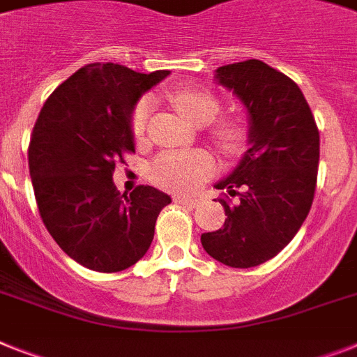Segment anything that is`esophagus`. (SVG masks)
<instances>
[{"label": "esophagus", "instance_id": "obj_1", "mask_svg": "<svg viewBox=\"0 0 357 357\" xmlns=\"http://www.w3.org/2000/svg\"><path fill=\"white\" fill-rule=\"evenodd\" d=\"M176 202V204H184V206H191V208H195L197 204H199V199L197 197H184V195H176L175 199H173Z\"/></svg>", "mask_w": 357, "mask_h": 357}]
</instances>
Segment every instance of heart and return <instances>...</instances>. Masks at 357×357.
<instances>
[{
    "mask_svg": "<svg viewBox=\"0 0 357 357\" xmlns=\"http://www.w3.org/2000/svg\"><path fill=\"white\" fill-rule=\"evenodd\" d=\"M175 107L193 123H206L219 113L220 104L210 91L197 87H181L172 94ZM151 104L142 98L135 105L131 128L135 137H142L149 119ZM211 138L226 153H237L244 146V129L235 120H222L211 129ZM215 162L206 151H169L164 153L151 166V178L162 188L173 191L197 190L213 173Z\"/></svg>",
    "mask_w": 357,
    "mask_h": 357,
    "instance_id": "obj_1",
    "label": "heart"
}]
</instances>
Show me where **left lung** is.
Here are the masks:
<instances>
[{
    "label": "left lung",
    "instance_id": "8db88e82",
    "mask_svg": "<svg viewBox=\"0 0 357 357\" xmlns=\"http://www.w3.org/2000/svg\"><path fill=\"white\" fill-rule=\"evenodd\" d=\"M215 78L248 111L250 147L234 172L215 184L238 200L219 199L225 226L202 234L200 243L226 266H259L296 237L310 211L319 131L296 82L264 61L222 66Z\"/></svg>",
    "mask_w": 357,
    "mask_h": 357
}]
</instances>
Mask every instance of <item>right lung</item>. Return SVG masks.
<instances>
[{
    "mask_svg": "<svg viewBox=\"0 0 357 357\" xmlns=\"http://www.w3.org/2000/svg\"><path fill=\"white\" fill-rule=\"evenodd\" d=\"M167 75L89 63L56 87L32 129L29 169L41 220L70 259L94 272L138 263L172 202L153 185L120 195L113 182L114 162L135 153L132 109Z\"/></svg>",
    "mask_w": 357,
    "mask_h": 357,
    "instance_id": "right-lung-1",
    "label": "right lung"
}]
</instances>
